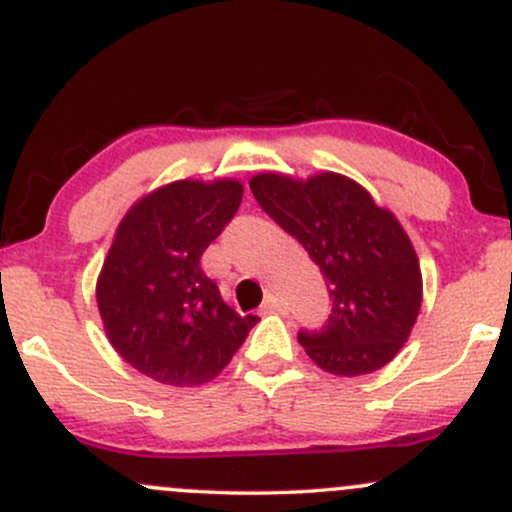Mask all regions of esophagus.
I'll list each match as a JSON object with an SVG mask.
<instances>
[{
	"label": "esophagus",
	"instance_id": "obj_1",
	"mask_svg": "<svg viewBox=\"0 0 512 512\" xmlns=\"http://www.w3.org/2000/svg\"><path fill=\"white\" fill-rule=\"evenodd\" d=\"M286 305H284V301H281V298H276V296H272V293H269L267 298H264V303H262V313H281V310H284Z\"/></svg>",
	"mask_w": 512,
	"mask_h": 512
}]
</instances>
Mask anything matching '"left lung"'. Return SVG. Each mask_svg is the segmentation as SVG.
Listing matches in <instances>:
<instances>
[{
    "label": "left lung",
    "instance_id": "left-lung-1",
    "mask_svg": "<svg viewBox=\"0 0 512 512\" xmlns=\"http://www.w3.org/2000/svg\"><path fill=\"white\" fill-rule=\"evenodd\" d=\"M250 190L325 276L332 310L322 330L298 332L305 354L346 378L387 366L421 308L419 257L399 221L337 173L305 182L262 173Z\"/></svg>",
    "mask_w": 512,
    "mask_h": 512
}]
</instances>
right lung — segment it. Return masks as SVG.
<instances>
[{"instance_id": "1", "label": "right lung", "mask_w": 512, "mask_h": 512, "mask_svg": "<svg viewBox=\"0 0 512 512\" xmlns=\"http://www.w3.org/2000/svg\"><path fill=\"white\" fill-rule=\"evenodd\" d=\"M243 202L238 180H178L139 199L117 226L98 276L105 334L156 383L214 380L260 317L238 315L202 269V255Z\"/></svg>"}]
</instances>
